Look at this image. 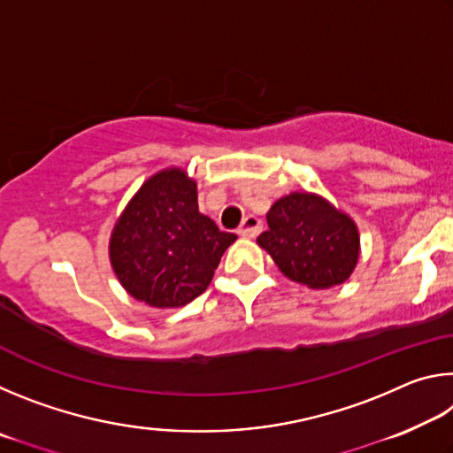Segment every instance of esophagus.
Instances as JSON below:
<instances>
[{"label":"esophagus","instance_id":"34e87169","mask_svg":"<svg viewBox=\"0 0 453 453\" xmlns=\"http://www.w3.org/2000/svg\"><path fill=\"white\" fill-rule=\"evenodd\" d=\"M262 219L256 218V216H248L243 221L240 229H237V234H240L242 237H257L259 234H262Z\"/></svg>","mask_w":453,"mask_h":453}]
</instances>
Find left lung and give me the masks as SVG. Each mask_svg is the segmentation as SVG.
<instances>
[{"mask_svg": "<svg viewBox=\"0 0 453 453\" xmlns=\"http://www.w3.org/2000/svg\"><path fill=\"white\" fill-rule=\"evenodd\" d=\"M270 229L257 243L289 280L313 289L346 281L357 264V227L313 194H289L267 211Z\"/></svg>", "mask_w": 453, "mask_h": 453, "instance_id": "left-lung-1", "label": "left lung"}]
</instances>
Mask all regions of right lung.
Masks as SVG:
<instances>
[{
    "label": "right lung",
    "instance_id": "add662e5",
    "mask_svg": "<svg viewBox=\"0 0 453 453\" xmlns=\"http://www.w3.org/2000/svg\"><path fill=\"white\" fill-rule=\"evenodd\" d=\"M235 240L199 213L196 181L165 170L143 183L118 219L110 257L129 296L153 308H180L203 294Z\"/></svg>",
    "mask_w": 453,
    "mask_h": 453
}]
</instances>
